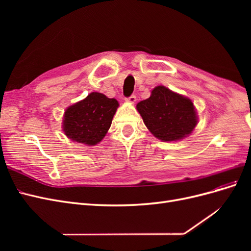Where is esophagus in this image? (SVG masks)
I'll list each match as a JSON object with an SVG mask.
<instances>
[{
    "label": "esophagus",
    "mask_w": 251,
    "mask_h": 251,
    "mask_svg": "<svg viewBox=\"0 0 251 251\" xmlns=\"http://www.w3.org/2000/svg\"><path fill=\"white\" fill-rule=\"evenodd\" d=\"M136 100H137V98H136L135 95H131L130 97H126V100L127 102H131V103H134V102L136 101Z\"/></svg>",
    "instance_id": "esophagus-1"
}]
</instances>
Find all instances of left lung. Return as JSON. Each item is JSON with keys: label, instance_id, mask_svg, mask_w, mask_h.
I'll return each instance as SVG.
<instances>
[{"label": "left lung", "instance_id": "8db88e82", "mask_svg": "<svg viewBox=\"0 0 251 251\" xmlns=\"http://www.w3.org/2000/svg\"><path fill=\"white\" fill-rule=\"evenodd\" d=\"M137 110L151 134L163 141L184 138L198 123L193 101L163 86L138 102Z\"/></svg>", "mask_w": 251, "mask_h": 251}]
</instances>
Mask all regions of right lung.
<instances>
[{"mask_svg":"<svg viewBox=\"0 0 251 251\" xmlns=\"http://www.w3.org/2000/svg\"><path fill=\"white\" fill-rule=\"evenodd\" d=\"M118 105L114 98L92 92L66 110L65 134L73 141L94 146L107 134Z\"/></svg>","mask_w":251,"mask_h":251,"instance_id":"1","label":"right lung"}]
</instances>
